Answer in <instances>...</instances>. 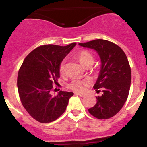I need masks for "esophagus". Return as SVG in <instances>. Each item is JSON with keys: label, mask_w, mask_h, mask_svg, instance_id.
Instances as JSON below:
<instances>
[{"label": "esophagus", "mask_w": 147, "mask_h": 147, "mask_svg": "<svg viewBox=\"0 0 147 147\" xmlns=\"http://www.w3.org/2000/svg\"><path fill=\"white\" fill-rule=\"evenodd\" d=\"M75 95L79 96V97H84V94H81V93H75Z\"/></svg>", "instance_id": "esophagus-1"}]
</instances>
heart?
Returning <instances> with one entry per match:
<instances>
[{
    "label": "heart",
    "instance_id": "1",
    "mask_svg": "<svg viewBox=\"0 0 147 147\" xmlns=\"http://www.w3.org/2000/svg\"><path fill=\"white\" fill-rule=\"evenodd\" d=\"M77 58L80 63L84 66H86L89 63H93L94 58L92 54L86 50H82L78 53ZM59 71L61 74L65 71V61H63L59 65ZM89 82L86 79H73L68 84V87L71 90L76 92H82L85 90Z\"/></svg>",
    "mask_w": 147,
    "mask_h": 147
}]
</instances>
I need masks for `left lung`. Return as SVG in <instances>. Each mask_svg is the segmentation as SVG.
<instances>
[{"label": "left lung", "instance_id": "left-lung-1", "mask_svg": "<svg viewBox=\"0 0 147 147\" xmlns=\"http://www.w3.org/2000/svg\"><path fill=\"white\" fill-rule=\"evenodd\" d=\"M84 47L94 49L101 59V69L94 86L102 96L96 97L97 102L89 112L98 119H108L116 115L124 105L129 94L131 71L123 50L115 43L105 40H94L79 43Z\"/></svg>", "mask_w": 147, "mask_h": 147}]
</instances>
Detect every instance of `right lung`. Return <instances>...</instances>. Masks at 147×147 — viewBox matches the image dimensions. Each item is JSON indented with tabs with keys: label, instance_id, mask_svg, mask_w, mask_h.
<instances>
[{
	"label": "right lung",
	"instance_id": "add662e5",
	"mask_svg": "<svg viewBox=\"0 0 147 147\" xmlns=\"http://www.w3.org/2000/svg\"><path fill=\"white\" fill-rule=\"evenodd\" d=\"M76 43L66 46L45 45L25 58L18 73L17 86L25 110L38 122L47 123L65 112L73 92L60 91L53 97L50 91L60 77L59 65Z\"/></svg>",
	"mask_w": 147,
	"mask_h": 147
}]
</instances>
